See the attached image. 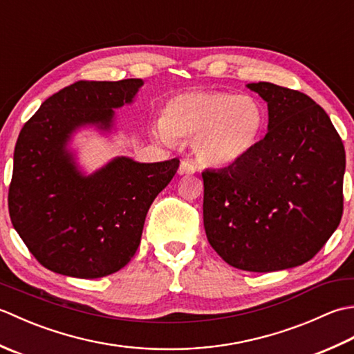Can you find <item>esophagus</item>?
<instances>
[{
	"instance_id": "1",
	"label": "esophagus",
	"mask_w": 354,
	"mask_h": 354,
	"mask_svg": "<svg viewBox=\"0 0 354 354\" xmlns=\"http://www.w3.org/2000/svg\"><path fill=\"white\" fill-rule=\"evenodd\" d=\"M196 171V167H194V165L190 162V161H183L181 162V165H179V169H178V173L179 175H193V173Z\"/></svg>"
}]
</instances>
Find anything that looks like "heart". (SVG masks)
<instances>
[{
  "label": "heart",
  "mask_w": 354,
  "mask_h": 354,
  "mask_svg": "<svg viewBox=\"0 0 354 354\" xmlns=\"http://www.w3.org/2000/svg\"><path fill=\"white\" fill-rule=\"evenodd\" d=\"M266 111L251 95L225 91L183 93L165 103L155 133L192 140L196 160L207 167H231L259 145Z\"/></svg>",
  "instance_id": "b5f03b06"
}]
</instances>
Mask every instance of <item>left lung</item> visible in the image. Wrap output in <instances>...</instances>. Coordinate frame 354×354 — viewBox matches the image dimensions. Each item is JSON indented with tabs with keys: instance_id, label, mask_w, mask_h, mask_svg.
<instances>
[{
	"instance_id": "1",
	"label": "left lung",
	"mask_w": 354,
	"mask_h": 354,
	"mask_svg": "<svg viewBox=\"0 0 354 354\" xmlns=\"http://www.w3.org/2000/svg\"><path fill=\"white\" fill-rule=\"evenodd\" d=\"M246 88L268 103V133L245 160L202 173L204 227L228 265L274 272L309 261L339 225L345 150L309 95L269 82Z\"/></svg>"
}]
</instances>
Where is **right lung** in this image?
<instances>
[{
	"instance_id": "obj_1",
	"label": "right lung",
	"mask_w": 354,
	"mask_h": 354,
	"mask_svg": "<svg viewBox=\"0 0 354 354\" xmlns=\"http://www.w3.org/2000/svg\"><path fill=\"white\" fill-rule=\"evenodd\" d=\"M141 79L80 80L53 94L19 132L9 213L22 242L53 272L100 278L137 252L146 214L175 176L179 160L115 156L85 173L70 142L77 131L115 129V111L133 103Z\"/></svg>"
}]
</instances>
